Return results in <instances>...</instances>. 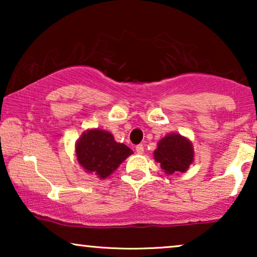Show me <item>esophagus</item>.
Segmentation results:
<instances>
[{
    "label": "esophagus",
    "mask_w": 257,
    "mask_h": 257,
    "mask_svg": "<svg viewBox=\"0 0 257 257\" xmlns=\"http://www.w3.org/2000/svg\"><path fill=\"white\" fill-rule=\"evenodd\" d=\"M136 152L138 154H143L144 153V146L142 144H139V145L136 146Z\"/></svg>",
    "instance_id": "34e87169"
}]
</instances>
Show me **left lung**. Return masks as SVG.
Listing matches in <instances>:
<instances>
[{
    "label": "left lung",
    "mask_w": 257,
    "mask_h": 257,
    "mask_svg": "<svg viewBox=\"0 0 257 257\" xmlns=\"http://www.w3.org/2000/svg\"><path fill=\"white\" fill-rule=\"evenodd\" d=\"M153 156L166 174L185 173L194 161V149L188 138L170 133L159 140Z\"/></svg>",
    "instance_id": "1"
}]
</instances>
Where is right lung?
Listing matches in <instances>:
<instances>
[{
    "instance_id": "right-lung-1",
    "label": "right lung",
    "mask_w": 257,
    "mask_h": 257,
    "mask_svg": "<svg viewBox=\"0 0 257 257\" xmlns=\"http://www.w3.org/2000/svg\"><path fill=\"white\" fill-rule=\"evenodd\" d=\"M77 161L86 173L105 179L117 170L133 151L125 144L117 143L112 133L100 128H89L77 139Z\"/></svg>"
}]
</instances>
